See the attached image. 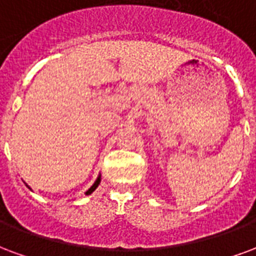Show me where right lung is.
<instances>
[{"label": "right lung", "instance_id": "1", "mask_svg": "<svg viewBox=\"0 0 256 256\" xmlns=\"http://www.w3.org/2000/svg\"><path fill=\"white\" fill-rule=\"evenodd\" d=\"M100 176H98V178L95 180L94 184H92V186H91V187H90L88 190H87V192H86V195H90V194H92V192H94L95 190H96V187L100 186ZM26 186H27V184H26ZM27 187H28V186H27Z\"/></svg>", "mask_w": 256, "mask_h": 256}]
</instances>
